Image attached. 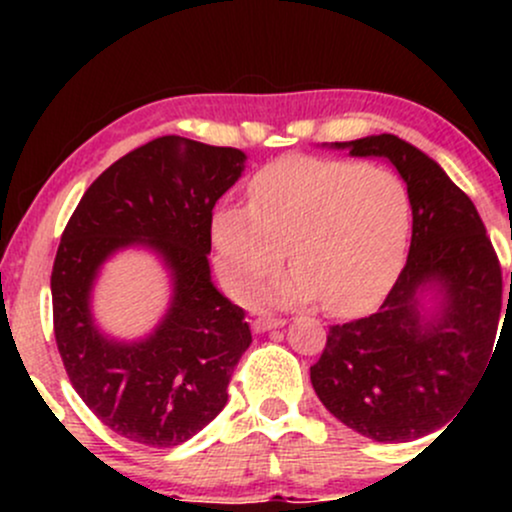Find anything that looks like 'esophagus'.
I'll list each match as a JSON object with an SVG mask.
<instances>
[{"mask_svg": "<svg viewBox=\"0 0 512 512\" xmlns=\"http://www.w3.org/2000/svg\"><path fill=\"white\" fill-rule=\"evenodd\" d=\"M281 325H284V320L276 315H269V313H264L252 320V330L255 332H267V330H274V327H281Z\"/></svg>", "mask_w": 512, "mask_h": 512, "instance_id": "1", "label": "esophagus"}]
</instances>
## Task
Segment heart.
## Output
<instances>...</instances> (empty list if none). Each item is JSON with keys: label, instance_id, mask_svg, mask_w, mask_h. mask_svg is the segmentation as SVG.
Returning <instances> with one entry per match:
<instances>
[{"label": "heart", "instance_id": "obj_1", "mask_svg": "<svg viewBox=\"0 0 512 512\" xmlns=\"http://www.w3.org/2000/svg\"><path fill=\"white\" fill-rule=\"evenodd\" d=\"M250 204L211 216L221 281L248 298L279 272L289 248L296 269L262 301H320L330 313L366 308L395 279L407 248L411 199L395 170L370 163L289 156L252 175Z\"/></svg>", "mask_w": 512, "mask_h": 512}]
</instances>
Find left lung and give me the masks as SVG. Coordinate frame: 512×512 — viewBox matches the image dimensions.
<instances>
[{"mask_svg": "<svg viewBox=\"0 0 512 512\" xmlns=\"http://www.w3.org/2000/svg\"><path fill=\"white\" fill-rule=\"evenodd\" d=\"M337 146L387 158L407 182L414 223L407 264L378 313L332 325L310 380L342 424L378 443H407L452 419L489 368L501 262L472 199L433 158L395 134ZM431 280L446 291L444 315L421 326L415 293Z\"/></svg>", "mask_w": 512, "mask_h": 512, "instance_id": "1", "label": "left lung"}]
</instances>
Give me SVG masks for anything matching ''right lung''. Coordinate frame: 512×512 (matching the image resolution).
I'll return each mask as SVG.
<instances>
[{"label":"right lung","mask_w":512,"mask_h":512,"mask_svg":"<svg viewBox=\"0 0 512 512\" xmlns=\"http://www.w3.org/2000/svg\"><path fill=\"white\" fill-rule=\"evenodd\" d=\"M243 168L231 146L151 139L98 175L67 221L50 276L57 351L86 407L122 438L175 448L226 407L252 334L211 284L207 252L211 209ZM134 242L162 252L176 298L149 340L115 345L92 327L87 291L104 257Z\"/></svg>","instance_id":"right-lung-1"}]
</instances>
